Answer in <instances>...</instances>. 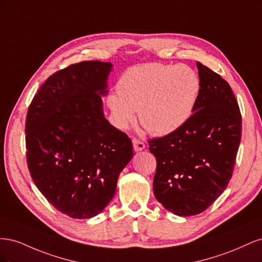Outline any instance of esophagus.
<instances>
[{"instance_id": "esophagus-1", "label": "esophagus", "mask_w": 262, "mask_h": 262, "mask_svg": "<svg viewBox=\"0 0 262 262\" xmlns=\"http://www.w3.org/2000/svg\"><path fill=\"white\" fill-rule=\"evenodd\" d=\"M132 143H133V148H134V150H137V152H139V150H142V149L145 148V144H144L142 141H140L139 139L134 138V139L132 140Z\"/></svg>"}]
</instances>
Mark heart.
Segmentation results:
<instances>
[{"label":"heart","mask_w":262,"mask_h":262,"mask_svg":"<svg viewBox=\"0 0 262 262\" xmlns=\"http://www.w3.org/2000/svg\"><path fill=\"white\" fill-rule=\"evenodd\" d=\"M107 105L119 129L139 112L141 124L155 136L178 130L191 116L200 93L199 76L187 66L146 63L128 69Z\"/></svg>","instance_id":"b5f03b06"}]
</instances>
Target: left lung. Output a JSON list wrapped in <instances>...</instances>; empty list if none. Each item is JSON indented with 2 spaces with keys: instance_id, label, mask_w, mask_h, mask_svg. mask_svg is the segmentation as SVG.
<instances>
[{
  "instance_id": "obj_1",
  "label": "left lung",
  "mask_w": 262,
  "mask_h": 262,
  "mask_svg": "<svg viewBox=\"0 0 262 262\" xmlns=\"http://www.w3.org/2000/svg\"><path fill=\"white\" fill-rule=\"evenodd\" d=\"M200 93L184 125L148 140L156 157L154 194L179 216L207 210L233 176L242 139V115L229 84L196 62Z\"/></svg>"
}]
</instances>
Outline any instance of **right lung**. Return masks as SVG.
I'll return each instance as SVG.
<instances>
[{
	"label": "right lung",
	"instance_id": "1",
	"mask_svg": "<svg viewBox=\"0 0 262 262\" xmlns=\"http://www.w3.org/2000/svg\"><path fill=\"white\" fill-rule=\"evenodd\" d=\"M112 67L83 61L58 71L27 112L30 176L49 203L72 219H91L107 207L133 156L130 138L102 113Z\"/></svg>",
	"mask_w": 262,
	"mask_h": 262
}]
</instances>
